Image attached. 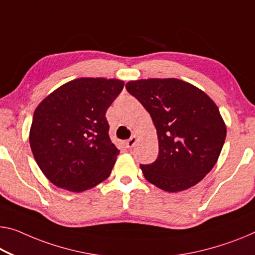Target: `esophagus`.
<instances>
[{
    "mask_svg": "<svg viewBox=\"0 0 255 255\" xmlns=\"http://www.w3.org/2000/svg\"><path fill=\"white\" fill-rule=\"evenodd\" d=\"M136 141H138V136L136 135H132L130 139H128L125 144H127V148H132L134 147V144L136 143Z\"/></svg>",
    "mask_w": 255,
    "mask_h": 255,
    "instance_id": "obj_1",
    "label": "esophagus"
}]
</instances>
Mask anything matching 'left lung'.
<instances>
[{
    "label": "left lung",
    "instance_id": "1",
    "mask_svg": "<svg viewBox=\"0 0 255 255\" xmlns=\"http://www.w3.org/2000/svg\"><path fill=\"white\" fill-rule=\"evenodd\" d=\"M125 88L149 113L158 157L140 165L147 181L168 193L186 190L212 170L227 128L218 106L201 89L178 78H147Z\"/></svg>",
    "mask_w": 255,
    "mask_h": 255
}]
</instances>
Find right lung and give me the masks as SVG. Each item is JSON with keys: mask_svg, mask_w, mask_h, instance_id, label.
I'll return each instance as SVG.
<instances>
[{"mask_svg": "<svg viewBox=\"0 0 255 255\" xmlns=\"http://www.w3.org/2000/svg\"><path fill=\"white\" fill-rule=\"evenodd\" d=\"M123 87L117 78H76L35 109L30 148L54 186L81 193L109 177L120 150L109 138L106 112Z\"/></svg>", "mask_w": 255, "mask_h": 255, "instance_id": "obj_1", "label": "right lung"}]
</instances>
